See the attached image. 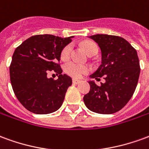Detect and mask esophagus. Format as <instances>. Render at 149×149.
Here are the masks:
<instances>
[{"label":"esophagus","mask_w":149,"mask_h":149,"mask_svg":"<svg viewBox=\"0 0 149 149\" xmlns=\"http://www.w3.org/2000/svg\"><path fill=\"white\" fill-rule=\"evenodd\" d=\"M81 81L80 80H77V79H72V83L73 84H79V83H81Z\"/></svg>","instance_id":"34e87169"}]
</instances>
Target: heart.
I'll use <instances>...</instances> for the list:
<instances>
[{"instance_id": "heart-1", "label": "heart", "mask_w": 149, "mask_h": 149, "mask_svg": "<svg viewBox=\"0 0 149 149\" xmlns=\"http://www.w3.org/2000/svg\"><path fill=\"white\" fill-rule=\"evenodd\" d=\"M81 45L84 48L85 52L89 56L96 55L98 52V47L93 41L86 40V41L82 42ZM72 50V46L71 45H67L63 48L61 52V57L63 61H68V59L70 58ZM89 70H90V68L88 65L78 64L74 61L68 62L65 65V72L75 78L81 77L83 75L88 72Z\"/></svg>"}]
</instances>
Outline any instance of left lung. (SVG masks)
<instances>
[{
	"instance_id": "obj_1",
	"label": "left lung",
	"mask_w": 149,
	"mask_h": 149,
	"mask_svg": "<svg viewBox=\"0 0 149 149\" xmlns=\"http://www.w3.org/2000/svg\"><path fill=\"white\" fill-rule=\"evenodd\" d=\"M101 50V65L91 78L104 83L97 85L89 81L90 91L84 102L92 112L112 114L123 109L134 93L140 76V62L136 50L122 37L106 34L89 37Z\"/></svg>"
}]
</instances>
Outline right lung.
I'll return each instance as SVG.
<instances>
[{
  "label": "right lung",
  "mask_w": 149,
  "mask_h": 149,
  "mask_svg": "<svg viewBox=\"0 0 149 149\" xmlns=\"http://www.w3.org/2000/svg\"><path fill=\"white\" fill-rule=\"evenodd\" d=\"M72 37L35 35L15 49L9 66L10 81L17 98L29 111L49 114L62 105L72 78L61 74L59 62L61 50ZM49 71H55L58 79L48 78Z\"/></svg>",
  "instance_id": "right-lung-1"
}]
</instances>
